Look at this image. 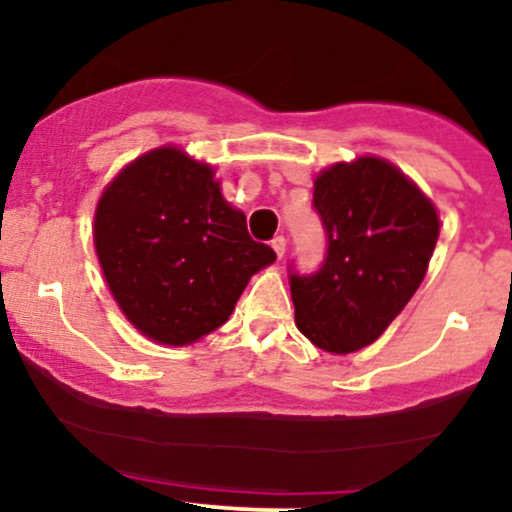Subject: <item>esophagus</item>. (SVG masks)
Here are the masks:
<instances>
[{"mask_svg": "<svg viewBox=\"0 0 512 512\" xmlns=\"http://www.w3.org/2000/svg\"><path fill=\"white\" fill-rule=\"evenodd\" d=\"M272 248H274L276 255L284 257V252H286V238H284V236H276V238L272 240Z\"/></svg>", "mask_w": 512, "mask_h": 512, "instance_id": "34e87169", "label": "esophagus"}]
</instances>
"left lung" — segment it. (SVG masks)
<instances>
[{"mask_svg": "<svg viewBox=\"0 0 512 512\" xmlns=\"http://www.w3.org/2000/svg\"><path fill=\"white\" fill-rule=\"evenodd\" d=\"M313 207L327 255L315 274L289 276L296 327L317 349L351 354L373 344L421 286L438 211L402 170L375 156L322 170Z\"/></svg>", "mask_w": 512, "mask_h": 512, "instance_id": "left-lung-1", "label": "left lung"}]
</instances>
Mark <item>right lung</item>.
<instances>
[{"label": "right lung", "instance_id": "obj_1", "mask_svg": "<svg viewBox=\"0 0 512 512\" xmlns=\"http://www.w3.org/2000/svg\"><path fill=\"white\" fill-rule=\"evenodd\" d=\"M93 243L127 320L168 346L221 327L250 276L276 260L223 199L214 168L178 146L139 156L105 187Z\"/></svg>", "mask_w": 512, "mask_h": 512}]
</instances>
